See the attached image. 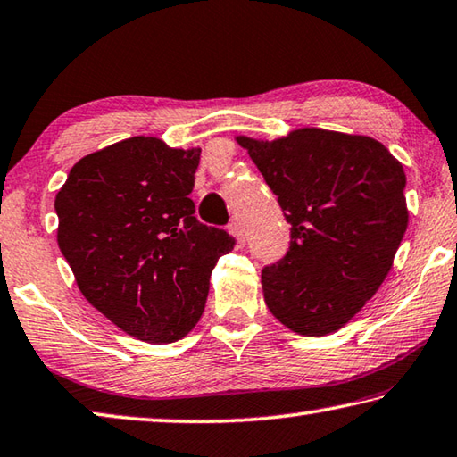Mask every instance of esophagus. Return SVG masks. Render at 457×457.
<instances>
[{"label":"esophagus","instance_id":"esophagus-1","mask_svg":"<svg viewBox=\"0 0 457 457\" xmlns=\"http://www.w3.org/2000/svg\"><path fill=\"white\" fill-rule=\"evenodd\" d=\"M228 231H229L231 236H234V237L237 239V244H239V245H244V244H245V234H244L242 223H239V221H231L229 226H228Z\"/></svg>","mask_w":457,"mask_h":457}]
</instances>
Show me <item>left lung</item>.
Returning a JSON list of instances; mask_svg holds the SVG:
<instances>
[{"label": "left lung", "instance_id": "left-lung-1", "mask_svg": "<svg viewBox=\"0 0 457 457\" xmlns=\"http://www.w3.org/2000/svg\"><path fill=\"white\" fill-rule=\"evenodd\" d=\"M236 139L292 226L284 260L262 271L265 305L300 336L337 331L384 284L408 229L402 163L378 139L320 128Z\"/></svg>", "mask_w": 457, "mask_h": 457}]
</instances>
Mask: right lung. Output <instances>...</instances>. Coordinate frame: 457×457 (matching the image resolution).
<instances>
[{"label":"right lung","mask_w":457,"mask_h":457,"mask_svg":"<svg viewBox=\"0 0 457 457\" xmlns=\"http://www.w3.org/2000/svg\"><path fill=\"white\" fill-rule=\"evenodd\" d=\"M200 147L136 136L73 165L55 195L57 245L86 300L131 337L171 344L200 321L234 237L195 218Z\"/></svg>","instance_id":"obj_1"}]
</instances>
